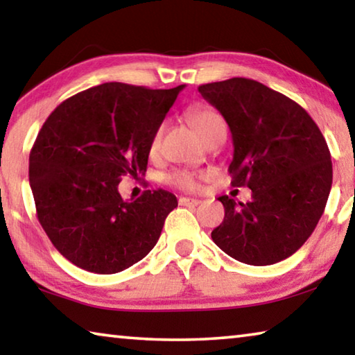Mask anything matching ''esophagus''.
Returning a JSON list of instances; mask_svg holds the SVG:
<instances>
[{
  "mask_svg": "<svg viewBox=\"0 0 355 355\" xmlns=\"http://www.w3.org/2000/svg\"><path fill=\"white\" fill-rule=\"evenodd\" d=\"M178 203H180V205H183V207H197V205H200L202 202L197 200V199H189V197H180Z\"/></svg>",
  "mask_w": 355,
  "mask_h": 355,
  "instance_id": "1",
  "label": "esophagus"
}]
</instances>
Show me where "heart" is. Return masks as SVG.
Wrapping results in <instances>:
<instances>
[{
	"label": "heart",
	"mask_w": 355,
	"mask_h": 355,
	"mask_svg": "<svg viewBox=\"0 0 355 355\" xmlns=\"http://www.w3.org/2000/svg\"><path fill=\"white\" fill-rule=\"evenodd\" d=\"M186 119L192 125L199 136L203 141H208L209 137L218 135V133H225V122L222 119L220 114L214 110V107L208 105H196L189 107L186 111ZM161 136H163V127H159L155 131L152 136V141H150V152L155 153L156 150L159 148L161 144ZM205 177L203 173L191 172V171H177L167 175V182L171 184L177 186L180 189L184 191H196L200 186L202 178Z\"/></svg>",
	"instance_id": "obj_1"
}]
</instances>
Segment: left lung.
<instances>
[{"instance_id": "8db88e82", "label": "left lung", "mask_w": 355, "mask_h": 355, "mask_svg": "<svg viewBox=\"0 0 355 355\" xmlns=\"http://www.w3.org/2000/svg\"><path fill=\"white\" fill-rule=\"evenodd\" d=\"M199 92L230 127L232 186L252 189L248 203L219 197L225 216L213 241L252 266L285 260L310 238L329 199L332 161L321 130L296 101L249 78Z\"/></svg>"}]
</instances>
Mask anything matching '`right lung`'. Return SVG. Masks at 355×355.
Instances as JSON below:
<instances>
[{"label": "right lung", "instance_id": "right-lung-1", "mask_svg": "<svg viewBox=\"0 0 355 355\" xmlns=\"http://www.w3.org/2000/svg\"><path fill=\"white\" fill-rule=\"evenodd\" d=\"M183 87L105 83L45 120L29 153V184L42 228L75 266L116 274L155 248L177 197L156 189L125 202L117 186L147 171L152 136Z\"/></svg>", "mask_w": 355, "mask_h": 355}]
</instances>
